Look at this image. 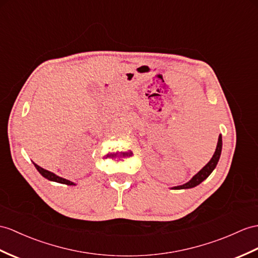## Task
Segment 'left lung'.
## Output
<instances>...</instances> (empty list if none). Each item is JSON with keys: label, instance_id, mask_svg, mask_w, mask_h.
<instances>
[{"label": "left lung", "instance_id": "left-lung-1", "mask_svg": "<svg viewBox=\"0 0 258 258\" xmlns=\"http://www.w3.org/2000/svg\"><path fill=\"white\" fill-rule=\"evenodd\" d=\"M221 150H222V137H221V135H220L219 139H218L216 152H215V154H213L211 160L207 163L206 166H204L202 169H200V171L196 175H195V176L189 181H188V183L181 185V186L174 187V189H186V188H192L195 186L199 185L202 181H204L207 177L209 176L213 169H215V167L217 166L218 161L220 159V155H221Z\"/></svg>", "mask_w": 258, "mask_h": 258}]
</instances>
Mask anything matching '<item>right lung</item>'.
Returning a JSON list of instances; mask_svg holds the SVG:
<instances>
[{
	"label": "right lung",
	"mask_w": 258,
	"mask_h": 258,
	"mask_svg": "<svg viewBox=\"0 0 258 258\" xmlns=\"http://www.w3.org/2000/svg\"><path fill=\"white\" fill-rule=\"evenodd\" d=\"M34 165H35V167L37 168V171H38V172L42 175L43 177L47 178V179H49V180L56 181V183H61V184H67V185H75L74 183H72V181L68 180V179H64V178H62V177H59V176H56L55 174H53V173H51V172L47 171V169L40 167L39 165L35 164V163H34Z\"/></svg>",
	"instance_id": "obj_1"
}]
</instances>
